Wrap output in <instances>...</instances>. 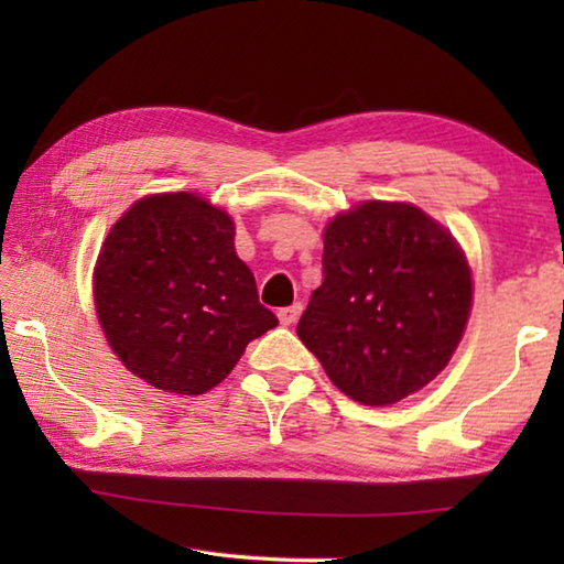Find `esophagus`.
Masks as SVG:
<instances>
[{"instance_id":"esophagus-1","label":"esophagus","mask_w":564,"mask_h":564,"mask_svg":"<svg viewBox=\"0 0 564 564\" xmlns=\"http://www.w3.org/2000/svg\"><path fill=\"white\" fill-rule=\"evenodd\" d=\"M301 311H303V305H301V303H293V305H289V308H281V311H279V321H281V326H293V323L299 321Z\"/></svg>"}]
</instances>
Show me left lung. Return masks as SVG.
<instances>
[{"label": "left lung", "mask_w": 564, "mask_h": 564, "mask_svg": "<svg viewBox=\"0 0 564 564\" xmlns=\"http://www.w3.org/2000/svg\"><path fill=\"white\" fill-rule=\"evenodd\" d=\"M470 305V265L441 224L366 202L326 226L323 283L295 333L348 398L390 405L447 366Z\"/></svg>", "instance_id": "8db88e82"}]
</instances>
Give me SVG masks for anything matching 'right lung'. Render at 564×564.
I'll return each mask as SVG.
<instances>
[{"mask_svg": "<svg viewBox=\"0 0 564 564\" xmlns=\"http://www.w3.org/2000/svg\"><path fill=\"white\" fill-rule=\"evenodd\" d=\"M224 208L178 191L141 198L101 246L94 303L111 350L166 393L202 395L279 326L234 248Z\"/></svg>", "mask_w": 564, "mask_h": 564, "instance_id": "1", "label": "right lung"}]
</instances>
